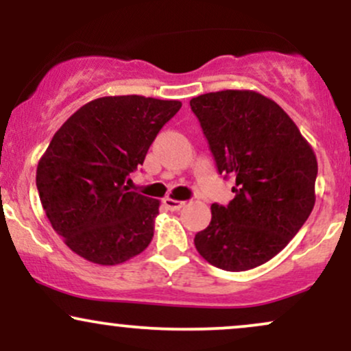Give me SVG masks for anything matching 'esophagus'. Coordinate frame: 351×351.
Here are the masks:
<instances>
[{
	"label": "esophagus",
	"mask_w": 351,
	"mask_h": 351,
	"mask_svg": "<svg viewBox=\"0 0 351 351\" xmlns=\"http://www.w3.org/2000/svg\"><path fill=\"white\" fill-rule=\"evenodd\" d=\"M163 204L170 209V211H180L181 208H184V201H176L173 198H165Z\"/></svg>",
	"instance_id": "obj_1"
}]
</instances>
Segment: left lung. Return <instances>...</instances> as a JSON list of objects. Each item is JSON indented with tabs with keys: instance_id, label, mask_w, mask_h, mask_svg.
Wrapping results in <instances>:
<instances>
[{
	"instance_id": "obj_1",
	"label": "left lung",
	"mask_w": 351,
	"mask_h": 351,
	"mask_svg": "<svg viewBox=\"0 0 351 351\" xmlns=\"http://www.w3.org/2000/svg\"><path fill=\"white\" fill-rule=\"evenodd\" d=\"M189 106L217 171L234 181V199L213 204L195 245L215 267L249 271L279 254L312 213L315 153L291 117L259 92H209Z\"/></svg>"
}]
</instances>
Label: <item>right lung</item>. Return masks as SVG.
<instances>
[{
	"mask_svg": "<svg viewBox=\"0 0 351 351\" xmlns=\"http://www.w3.org/2000/svg\"><path fill=\"white\" fill-rule=\"evenodd\" d=\"M180 108L178 100L100 97L56 132L39 160L36 186L51 226L71 251L115 265L148 247L160 201L130 191V173Z\"/></svg>",
	"mask_w": 351,
	"mask_h": 351,
	"instance_id": "add662e5",
	"label": "right lung"
}]
</instances>
